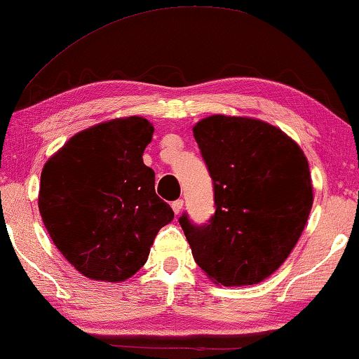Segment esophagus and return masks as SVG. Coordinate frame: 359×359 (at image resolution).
<instances>
[{"mask_svg": "<svg viewBox=\"0 0 359 359\" xmlns=\"http://www.w3.org/2000/svg\"><path fill=\"white\" fill-rule=\"evenodd\" d=\"M183 199H176V201H173V203H171V208H173V210H175V214H180L181 212V209H183Z\"/></svg>", "mask_w": 359, "mask_h": 359, "instance_id": "obj_1", "label": "esophagus"}]
</instances>
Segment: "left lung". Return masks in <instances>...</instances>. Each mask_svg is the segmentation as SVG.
I'll return each instance as SVG.
<instances>
[{
    "instance_id": "left-lung-1",
    "label": "left lung",
    "mask_w": 359,
    "mask_h": 359,
    "mask_svg": "<svg viewBox=\"0 0 359 359\" xmlns=\"http://www.w3.org/2000/svg\"><path fill=\"white\" fill-rule=\"evenodd\" d=\"M194 139L214 184L215 212L180 225L196 263L214 283L250 286L273 274L292 252L312 209L307 158L266 122L210 116Z\"/></svg>"
}]
</instances>
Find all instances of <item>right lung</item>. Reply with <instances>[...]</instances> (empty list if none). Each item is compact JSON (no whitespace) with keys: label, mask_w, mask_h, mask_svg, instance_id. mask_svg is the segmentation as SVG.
<instances>
[{"label":"right lung","mask_w":359,"mask_h":359,"mask_svg":"<svg viewBox=\"0 0 359 359\" xmlns=\"http://www.w3.org/2000/svg\"><path fill=\"white\" fill-rule=\"evenodd\" d=\"M151 137L154 126L144 117L114 119L73 135L43 166V225L86 278H130L145 264L158 230L175 217L142 160Z\"/></svg>","instance_id":"1"}]
</instances>
